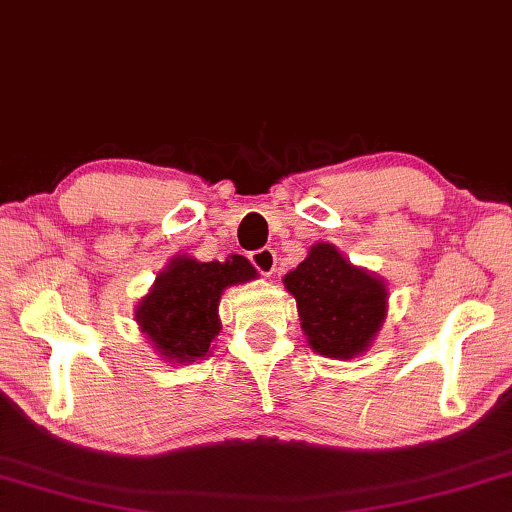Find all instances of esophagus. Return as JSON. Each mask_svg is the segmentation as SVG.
<instances>
[{"label": "esophagus", "mask_w": 512, "mask_h": 512, "mask_svg": "<svg viewBox=\"0 0 512 512\" xmlns=\"http://www.w3.org/2000/svg\"><path fill=\"white\" fill-rule=\"evenodd\" d=\"M248 259L259 273L266 275V278H269V275L275 271V264H278V257H275L271 248H259L255 253H250Z\"/></svg>", "instance_id": "esophagus-1"}]
</instances>
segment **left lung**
Here are the masks:
<instances>
[{
  "label": "left lung",
  "mask_w": 512,
  "mask_h": 512,
  "mask_svg": "<svg viewBox=\"0 0 512 512\" xmlns=\"http://www.w3.org/2000/svg\"><path fill=\"white\" fill-rule=\"evenodd\" d=\"M285 287L296 298L307 342L328 358L348 360L367 351L385 319L383 282L348 264L330 243H316L285 275Z\"/></svg>",
  "instance_id": "8db88e82"
}]
</instances>
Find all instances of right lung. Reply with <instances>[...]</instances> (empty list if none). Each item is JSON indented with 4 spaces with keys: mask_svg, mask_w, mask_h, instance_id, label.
<instances>
[{
    "mask_svg": "<svg viewBox=\"0 0 512 512\" xmlns=\"http://www.w3.org/2000/svg\"><path fill=\"white\" fill-rule=\"evenodd\" d=\"M253 278L255 269L241 255H232L225 262L175 257L141 300L136 321L161 358L196 362L209 353V344L221 330V291Z\"/></svg>",
    "mask_w": 512,
    "mask_h": 512,
    "instance_id": "obj_1",
    "label": "right lung"
}]
</instances>
